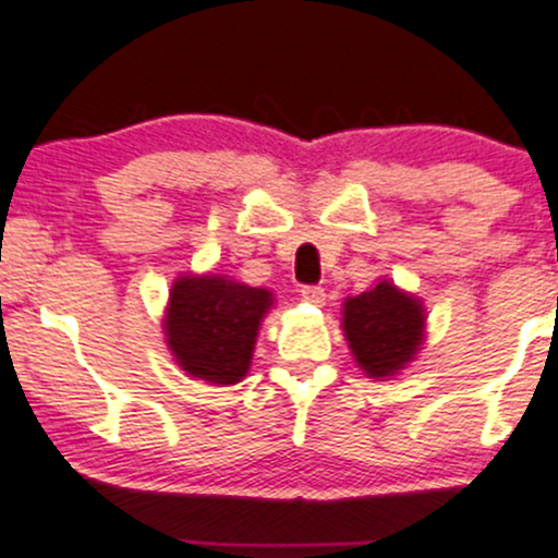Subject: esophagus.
I'll return each instance as SVG.
<instances>
[{"mask_svg": "<svg viewBox=\"0 0 558 558\" xmlns=\"http://www.w3.org/2000/svg\"><path fill=\"white\" fill-rule=\"evenodd\" d=\"M302 300L305 302H313V305H324L326 300V291L320 289V286H302Z\"/></svg>", "mask_w": 558, "mask_h": 558, "instance_id": "1", "label": "esophagus"}]
</instances>
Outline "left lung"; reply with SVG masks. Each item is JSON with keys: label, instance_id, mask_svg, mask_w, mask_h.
Listing matches in <instances>:
<instances>
[{"label": "left lung", "instance_id": "left-lung-1", "mask_svg": "<svg viewBox=\"0 0 558 558\" xmlns=\"http://www.w3.org/2000/svg\"><path fill=\"white\" fill-rule=\"evenodd\" d=\"M424 324L421 300L388 280L342 305V331L367 378H391L413 362L424 342Z\"/></svg>", "mask_w": 558, "mask_h": 558}]
</instances>
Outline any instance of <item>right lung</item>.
I'll return each instance as SVG.
<instances>
[{"instance_id":"obj_1","label":"right lung","mask_w":558,"mask_h":558,"mask_svg":"<svg viewBox=\"0 0 558 558\" xmlns=\"http://www.w3.org/2000/svg\"><path fill=\"white\" fill-rule=\"evenodd\" d=\"M269 307L272 294L267 289L234 283L223 275H180L165 315L174 362L191 378L218 386L240 384Z\"/></svg>"}]
</instances>
